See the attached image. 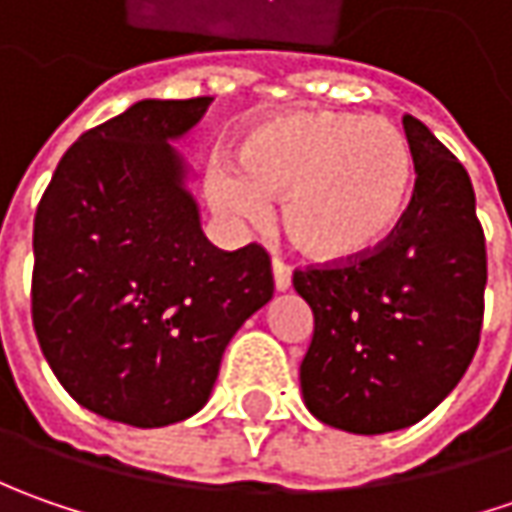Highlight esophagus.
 Listing matches in <instances>:
<instances>
[{"label": "esophagus", "mask_w": 512, "mask_h": 512, "mask_svg": "<svg viewBox=\"0 0 512 512\" xmlns=\"http://www.w3.org/2000/svg\"><path fill=\"white\" fill-rule=\"evenodd\" d=\"M273 285L276 290H287L290 287V267L279 259H273Z\"/></svg>", "instance_id": "obj_1"}]
</instances>
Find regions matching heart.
I'll return each instance as SVG.
<instances>
[{
	"instance_id": "obj_1",
	"label": "heart",
	"mask_w": 512,
	"mask_h": 512,
	"mask_svg": "<svg viewBox=\"0 0 512 512\" xmlns=\"http://www.w3.org/2000/svg\"><path fill=\"white\" fill-rule=\"evenodd\" d=\"M413 193L404 133L382 116L302 110L273 116L239 145V173L216 165L207 199L230 222H259L282 199V225L313 262L350 265L402 225Z\"/></svg>"
}]
</instances>
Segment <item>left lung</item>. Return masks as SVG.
<instances>
[{
	"instance_id": "obj_1",
	"label": "left lung",
	"mask_w": 512,
	"mask_h": 512,
	"mask_svg": "<svg viewBox=\"0 0 512 512\" xmlns=\"http://www.w3.org/2000/svg\"><path fill=\"white\" fill-rule=\"evenodd\" d=\"M416 185L399 230L350 265H310L293 287L313 310L302 396L319 422L376 436L424 419L479 347L484 230L462 162L404 116Z\"/></svg>"
}]
</instances>
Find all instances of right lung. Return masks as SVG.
I'll list each match as a JSON object with an SVG mask.
<instances>
[{
  "label": "right lung",
  "mask_w": 512,
  "mask_h": 512,
  "mask_svg": "<svg viewBox=\"0 0 512 512\" xmlns=\"http://www.w3.org/2000/svg\"><path fill=\"white\" fill-rule=\"evenodd\" d=\"M210 102L145 99L82 133L36 207V339L59 384L110 422L199 413L227 342L273 296L265 247L207 242L170 145Z\"/></svg>",
  "instance_id": "right-lung-1"
}]
</instances>
